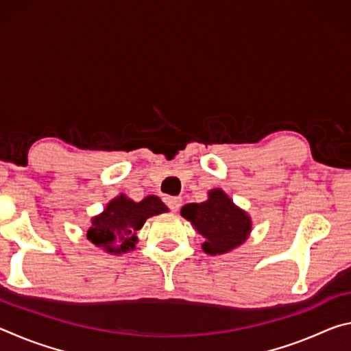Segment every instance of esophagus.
I'll use <instances>...</instances> for the list:
<instances>
[{"label":"esophagus","mask_w":351,"mask_h":351,"mask_svg":"<svg viewBox=\"0 0 351 351\" xmlns=\"http://www.w3.org/2000/svg\"><path fill=\"white\" fill-rule=\"evenodd\" d=\"M164 201H165V204H167L173 212H176L178 209H180L181 204H182V198L181 197H165Z\"/></svg>","instance_id":"1"}]
</instances>
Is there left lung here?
Wrapping results in <instances>:
<instances>
[{
  "label": "left lung",
  "mask_w": 351,
  "mask_h": 351,
  "mask_svg": "<svg viewBox=\"0 0 351 351\" xmlns=\"http://www.w3.org/2000/svg\"><path fill=\"white\" fill-rule=\"evenodd\" d=\"M181 215L203 237L201 247L209 255H223L240 247L252 230V219L223 189L207 192L203 203H189Z\"/></svg>",
  "instance_id": "8db88e82"
}]
</instances>
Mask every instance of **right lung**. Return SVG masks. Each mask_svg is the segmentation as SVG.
Here are the masks:
<instances>
[{
    "mask_svg": "<svg viewBox=\"0 0 351 351\" xmlns=\"http://www.w3.org/2000/svg\"><path fill=\"white\" fill-rule=\"evenodd\" d=\"M169 212L156 195H148L139 203L127 195H117L105 206L102 213L91 218L86 239L106 254L121 255L134 251L138 230L150 217Z\"/></svg>",
    "mask_w": 351,
    "mask_h": 351,
    "instance_id": "right-lung-1",
    "label": "right lung"
}]
</instances>
